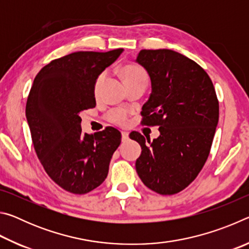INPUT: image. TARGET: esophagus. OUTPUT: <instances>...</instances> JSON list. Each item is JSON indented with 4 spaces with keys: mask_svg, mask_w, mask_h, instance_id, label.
<instances>
[{
    "mask_svg": "<svg viewBox=\"0 0 249 249\" xmlns=\"http://www.w3.org/2000/svg\"><path fill=\"white\" fill-rule=\"evenodd\" d=\"M128 140V133L127 132H122V141L126 142Z\"/></svg>",
    "mask_w": 249,
    "mask_h": 249,
    "instance_id": "34e87169",
    "label": "esophagus"
}]
</instances>
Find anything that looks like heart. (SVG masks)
I'll return each mask as SVG.
<instances>
[{"label": "heart", "instance_id": "obj_1", "mask_svg": "<svg viewBox=\"0 0 249 249\" xmlns=\"http://www.w3.org/2000/svg\"><path fill=\"white\" fill-rule=\"evenodd\" d=\"M122 74L125 80L126 84L132 86L134 83L138 82H147V73L146 71L142 68V67L137 65H126L122 68ZM107 78V72L103 71L101 72L98 77H96L93 86V94L95 98H99L101 88H102L104 80ZM107 119L109 122L114 123L116 125L123 126L127 123L128 120V112L125 108H115L108 113Z\"/></svg>", "mask_w": 249, "mask_h": 249}]
</instances>
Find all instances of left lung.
Masks as SVG:
<instances>
[{"instance_id":"obj_1","label":"left lung","mask_w":249,"mask_h":249,"mask_svg":"<svg viewBox=\"0 0 249 249\" xmlns=\"http://www.w3.org/2000/svg\"><path fill=\"white\" fill-rule=\"evenodd\" d=\"M136 61L147 70L151 93L142 124L159 126L153 142L141 133L136 171L147 188L162 196L182 191L203 168L218 122V100L209 74L190 58L170 49H142Z\"/></svg>"}]
</instances>
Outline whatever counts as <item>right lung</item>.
Wrapping results in <instances>:
<instances>
[{
  "instance_id": "right-lung-1",
  "label": "right lung",
  "mask_w": 249,
  "mask_h": 249,
  "mask_svg": "<svg viewBox=\"0 0 249 249\" xmlns=\"http://www.w3.org/2000/svg\"><path fill=\"white\" fill-rule=\"evenodd\" d=\"M123 50L77 52L54 59L37 73L29 91L26 119L34 149L52 180L74 195L103 182L121 144V132L111 126L83 134L79 114L95 107V79Z\"/></svg>"
}]
</instances>
